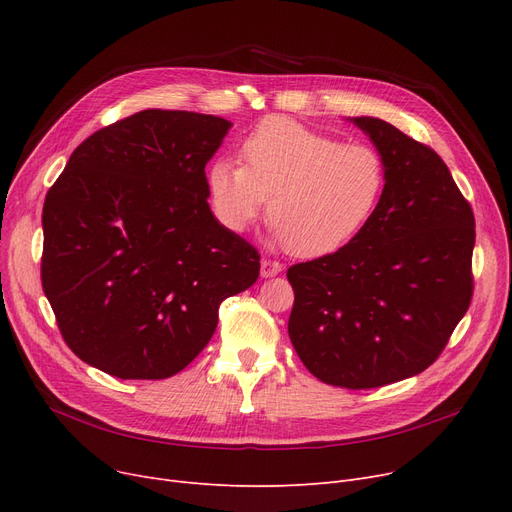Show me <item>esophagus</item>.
<instances>
[{
  "label": "esophagus",
  "instance_id": "obj_1",
  "mask_svg": "<svg viewBox=\"0 0 512 512\" xmlns=\"http://www.w3.org/2000/svg\"><path fill=\"white\" fill-rule=\"evenodd\" d=\"M282 272V263L274 261V259H263L261 261V276L263 278H274Z\"/></svg>",
  "mask_w": 512,
  "mask_h": 512
}]
</instances>
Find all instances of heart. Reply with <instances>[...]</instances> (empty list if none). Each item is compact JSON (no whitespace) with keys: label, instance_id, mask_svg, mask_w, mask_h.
Instances as JSON below:
<instances>
[{"label":"heart","instance_id":"b5f03b06","mask_svg":"<svg viewBox=\"0 0 512 512\" xmlns=\"http://www.w3.org/2000/svg\"><path fill=\"white\" fill-rule=\"evenodd\" d=\"M230 159L207 170V197L218 222L242 232L267 197L274 236L297 257H326L357 238L386 191L384 157L288 118L261 122Z\"/></svg>","mask_w":512,"mask_h":512}]
</instances>
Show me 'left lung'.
<instances>
[{
    "label": "left lung",
    "instance_id": "1",
    "mask_svg": "<svg viewBox=\"0 0 512 512\" xmlns=\"http://www.w3.org/2000/svg\"><path fill=\"white\" fill-rule=\"evenodd\" d=\"M386 164L369 224L340 251L288 267V336L317 380L394 384L432 365L473 297L475 218L442 157L380 118H351Z\"/></svg>",
    "mask_w": 512,
    "mask_h": 512
}]
</instances>
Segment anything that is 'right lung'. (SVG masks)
<instances>
[{
	"instance_id": "add662e5",
	"label": "right lung",
	"mask_w": 512,
	"mask_h": 512,
	"mask_svg": "<svg viewBox=\"0 0 512 512\" xmlns=\"http://www.w3.org/2000/svg\"><path fill=\"white\" fill-rule=\"evenodd\" d=\"M230 122L143 110L70 155L43 205L41 284L70 351L120 380H166L255 284L259 253L209 209Z\"/></svg>"
}]
</instances>
